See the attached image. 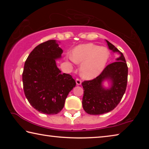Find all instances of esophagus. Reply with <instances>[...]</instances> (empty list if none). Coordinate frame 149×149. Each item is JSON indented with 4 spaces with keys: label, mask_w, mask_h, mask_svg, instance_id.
I'll list each match as a JSON object with an SVG mask.
<instances>
[{
    "label": "esophagus",
    "mask_w": 149,
    "mask_h": 149,
    "mask_svg": "<svg viewBox=\"0 0 149 149\" xmlns=\"http://www.w3.org/2000/svg\"><path fill=\"white\" fill-rule=\"evenodd\" d=\"M75 82H76V84L77 85H80L81 84V81L79 79H76V80H75Z\"/></svg>",
    "instance_id": "obj_1"
}]
</instances>
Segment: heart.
I'll use <instances>...</instances> for the list:
<instances>
[{"instance_id":"heart-1","label":"heart","mask_w":149,"mask_h":149,"mask_svg":"<svg viewBox=\"0 0 149 149\" xmlns=\"http://www.w3.org/2000/svg\"><path fill=\"white\" fill-rule=\"evenodd\" d=\"M110 52L107 47L92 43L82 44L72 50L71 59L80 65V75L86 79L98 76L107 65Z\"/></svg>"}]
</instances>
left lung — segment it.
<instances>
[{
  "instance_id": "1",
  "label": "left lung",
  "mask_w": 149,
  "mask_h": 149,
  "mask_svg": "<svg viewBox=\"0 0 149 149\" xmlns=\"http://www.w3.org/2000/svg\"><path fill=\"white\" fill-rule=\"evenodd\" d=\"M109 49L118 52L116 62L108 65L99 76L82 83L84 97L82 105L87 114L99 115L109 112L117 107L124 95L127 82L128 68L123 54L114 45L106 40ZM104 80H109L108 88L103 86Z\"/></svg>"
}]
</instances>
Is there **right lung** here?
<instances>
[{
	"label": "right lung",
	"mask_w": 149,
	"mask_h": 149,
	"mask_svg": "<svg viewBox=\"0 0 149 149\" xmlns=\"http://www.w3.org/2000/svg\"><path fill=\"white\" fill-rule=\"evenodd\" d=\"M62 52L56 40H49L35 47L25 62V95L29 104L42 114L59 113L76 85L71 75L62 74L57 67L56 60L61 58Z\"/></svg>",
	"instance_id": "obj_1"
}]
</instances>
